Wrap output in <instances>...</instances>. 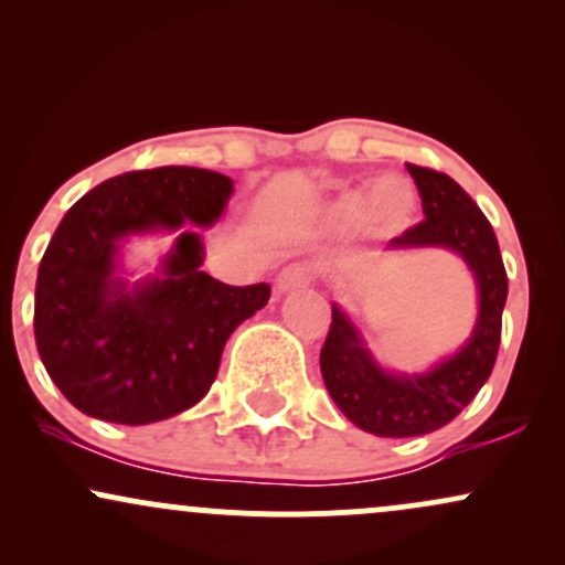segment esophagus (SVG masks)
I'll return each instance as SVG.
<instances>
[{
	"label": "esophagus",
	"mask_w": 565,
	"mask_h": 565,
	"mask_svg": "<svg viewBox=\"0 0 565 565\" xmlns=\"http://www.w3.org/2000/svg\"><path fill=\"white\" fill-rule=\"evenodd\" d=\"M310 281V268L302 263H295V265H287V268L281 270L276 278V291L278 295H287V291L297 289V287H305V284Z\"/></svg>",
	"instance_id": "34e87169"
}]
</instances>
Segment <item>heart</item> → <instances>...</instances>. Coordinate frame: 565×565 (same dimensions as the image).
I'll use <instances>...</instances> for the list:
<instances>
[{
  "instance_id": "1",
  "label": "heart",
  "mask_w": 565,
  "mask_h": 565,
  "mask_svg": "<svg viewBox=\"0 0 565 565\" xmlns=\"http://www.w3.org/2000/svg\"><path fill=\"white\" fill-rule=\"evenodd\" d=\"M417 210V193L404 178H382L369 191H345L329 206L337 228H355L364 223L374 233H395L408 225Z\"/></svg>"
}]
</instances>
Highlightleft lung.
Masks as SVG:
<instances>
[{"mask_svg": "<svg viewBox=\"0 0 565 565\" xmlns=\"http://www.w3.org/2000/svg\"><path fill=\"white\" fill-rule=\"evenodd\" d=\"M406 170L417 183L425 220L387 246H446L459 252L476 276L481 305L465 348L414 377L385 372L348 316L332 305V323L321 348L323 385L350 423L382 438H412L438 430L476 398L494 369L508 300V274L494 228L476 201L449 174L417 164H406Z\"/></svg>", "mask_w": 565, "mask_h": 565, "instance_id": "8db88e82", "label": "left lung"}]
</instances>
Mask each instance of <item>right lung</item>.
Segmentation results:
<instances>
[{
  "mask_svg": "<svg viewBox=\"0 0 565 565\" xmlns=\"http://www.w3.org/2000/svg\"><path fill=\"white\" fill-rule=\"evenodd\" d=\"M233 180L199 167L116 174L76 201L39 263L34 337L50 380L79 412L119 425L174 417L204 398L238 323L265 308L268 284L228 287L201 270L199 233H180L161 274L116 278L132 233L210 228Z\"/></svg>",
  "mask_w": 565,
  "mask_h": 565,
  "instance_id": "obj_1",
  "label": "right lung"
}]
</instances>
